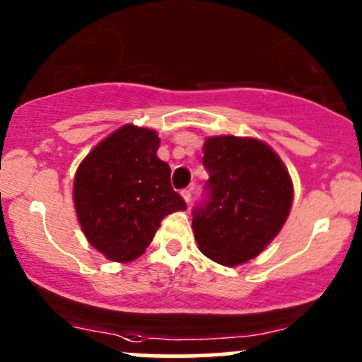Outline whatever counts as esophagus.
<instances>
[{
    "mask_svg": "<svg viewBox=\"0 0 362 362\" xmlns=\"http://www.w3.org/2000/svg\"><path fill=\"white\" fill-rule=\"evenodd\" d=\"M182 198H184L185 203H191V189H185V191H182Z\"/></svg>",
    "mask_w": 362,
    "mask_h": 362,
    "instance_id": "esophagus-1",
    "label": "esophagus"
}]
</instances>
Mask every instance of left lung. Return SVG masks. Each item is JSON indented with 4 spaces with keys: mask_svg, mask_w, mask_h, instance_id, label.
<instances>
[{
    "mask_svg": "<svg viewBox=\"0 0 362 362\" xmlns=\"http://www.w3.org/2000/svg\"><path fill=\"white\" fill-rule=\"evenodd\" d=\"M203 166L210 178L206 204L192 218L196 242L218 264H243L272 243L289 217V171L268 144L233 134L204 140Z\"/></svg>",
    "mask_w": 362,
    "mask_h": 362,
    "instance_id": "obj_1",
    "label": "left lung"
}]
</instances>
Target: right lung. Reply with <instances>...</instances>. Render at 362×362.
<instances>
[{
  "label": "right lung",
  "mask_w": 362,
  "mask_h": 362,
  "mask_svg": "<svg viewBox=\"0 0 362 362\" xmlns=\"http://www.w3.org/2000/svg\"><path fill=\"white\" fill-rule=\"evenodd\" d=\"M154 129L126 124L76 168L73 203L87 242L113 262H131L151 245L160 221L185 203L158 158Z\"/></svg>",
  "instance_id": "1"
}]
</instances>
